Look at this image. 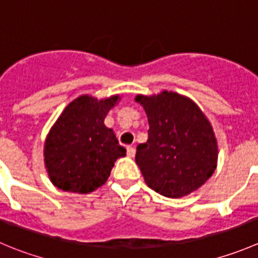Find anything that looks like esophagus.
Segmentation results:
<instances>
[{
	"mask_svg": "<svg viewBox=\"0 0 258 258\" xmlns=\"http://www.w3.org/2000/svg\"><path fill=\"white\" fill-rule=\"evenodd\" d=\"M135 152H136V150H135L134 146H127V156L134 157L135 156Z\"/></svg>",
	"mask_w": 258,
	"mask_h": 258,
	"instance_id": "esophagus-1",
	"label": "esophagus"
}]
</instances>
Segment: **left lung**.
<instances>
[{
	"mask_svg": "<svg viewBox=\"0 0 258 258\" xmlns=\"http://www.w3.org/2000/svg\"><path fill=\"white\" fill-rule=\"evenodd\" d=\"M149 121V139L140 144L136 164L147 186L167 198H180L213 175L218 159L214 132L189 98L164 91L137 96Z\"/></svg>",
	"mask_w": 258,
	"mask_h": 258,
	"instance_id": "8db88e82",
	"label": "left lung"
}]
</instances>
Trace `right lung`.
Here are the masks:
<instances>
[{
    "label": "right lung",
    "mask_w": 258,
    "mask_h": 258,
    "mask_svg": "<svg viewBox=\"0 0 258 258\" xmlns=\"http://www.w3.org/2000/svg\"><path fill=\"white\" fill-rule=\"evenodd\" d=\"M117 99V96L102 101L82 96L57 118L44 150L55 186L81 194L93 191L107 181L114 161L126 155L113 130L103 123Z\"/></svg>",
    "instance_id": "1"
}]
</instances>
